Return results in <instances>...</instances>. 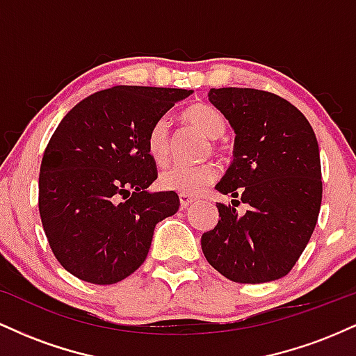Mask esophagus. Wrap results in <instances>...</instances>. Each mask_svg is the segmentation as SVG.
<instances>
[{
  "instance_id": "34e87169",
  "label": "esophagus",
  "mask_w": 356,
  "mask_h": 356,
  "mask_svg": "<svg viewBox=\"0 0 356 356\" xmlns=\"http://www.w3.org/2000/svg\"><path fill=\"white\" fill-rule=\"evenodd\" d=\"M179 201H181V207H182V209H186V207H189L192 202H195V199L191 197V195H184V194H181V195H179Z\"/></svg>"
}]
</instances>
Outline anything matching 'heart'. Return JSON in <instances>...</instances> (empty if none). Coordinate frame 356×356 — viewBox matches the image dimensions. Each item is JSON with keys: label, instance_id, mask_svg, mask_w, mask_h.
Masks as SVG:
<instances>
[{"label": "heart", "instance_id": "1", "mask_svg": "<svg viewBox=\"0 0 356 356\" xmlns=\"http://www.w3.org/2000/svg\"><path fill=\"white\" fill-rule=\"evenodd\" d=\"M184 124L194 127L204 137L211 138V147L214 150H222L219 137L224 136L227 129V120L218 108L204 102H194L181 112ZM145 149L154 164L164 165L169 162L172 150L170 125L165 118H159L149 129L145 138ZM218 177V167L212 162H204L199 165H172L162 170L159 175V186L165 191L179 192L184 195H199L206 191Z\"/></svg>", "mask_w": 356, "mask_h": 356}]
</instances>
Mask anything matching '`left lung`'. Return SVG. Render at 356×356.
I'll return each instance as SVG.
<instances>
[{
	"label": "left lung",
	"mask_w": 356,
	"mask_h": 356,
	"mask_svg": "<svg viewBox=\"0 0 356 356\" xmlns=\"http://www.w3.org/2000/svg\"><path fill=\"white\" fill-rule=\"evenodd\" d=\"M209 100L236 132L234 159L216 189L219 222L204 232L202 252L234 283L280 280L291 271L312 238L321 207L316 137L303 113L276 93L211 88ZM246 203L238 215L235 207Z\"/></svg>",
	"instance_id": "left-lung-1"
}]
</instances>
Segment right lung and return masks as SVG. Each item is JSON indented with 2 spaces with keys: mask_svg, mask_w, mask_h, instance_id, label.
Segmentation results:
<instances>
[{
  "mask_svg": "<svg viewBox=\"0 0 356 356\" xmlns=\"http://www.w3.org/2000/svg\"><path fill=\"white\" fill-rule=\"evenodd\" d=\"M191 93L118 85L81 100L53 132L40 165V218L53 254L79 280H125L149 254L155 224L177 212L175 192H147L157 167L145 138Z\"/></svg>",
  "mask_w": 356,
  "mask_h": 356,
  "instance_id": "add662e5",
  "label": "right lung"
}]
</instances>
